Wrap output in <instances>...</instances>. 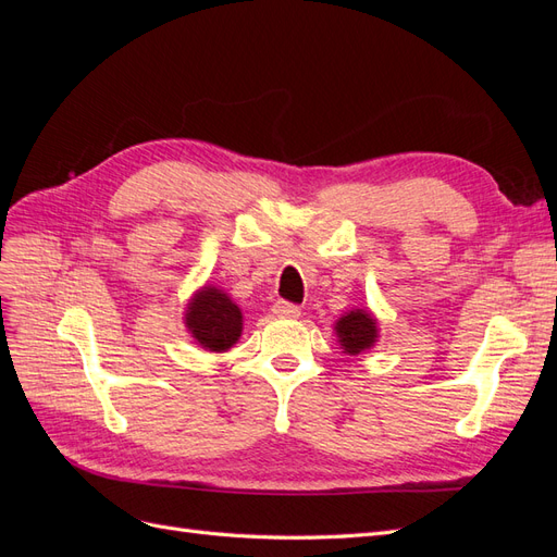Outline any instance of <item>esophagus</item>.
I'll use <instances>...</instances> for the list:
<instances>
[{
    "instance_id": "obj_1",
    "label": "esophagus",
    "mask_w": 557,
    "mask_h": 557,
    "mask_svg": "<svg viewBox=\"0 0 557 557\" xmlns=\"http://www.w3.org/2000/svg\"><path fill=\"white\" fill-rule=\"evenodd\" d=\"M274 313H276V315H281V318H299L301 309H299L297 305H293V301H283V299H278L276 305H274Z\"/></svg>"
}]
</instances>
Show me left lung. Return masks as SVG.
<instances>
[{
  "mask_svg": "<svg viewBox=\"0 0 557 557\" xmlns=\"http://www.w3.org/2000/svg\"><path fill=\"white\" fill-rule=\"evenodd\" d=\"M334 330L344 350L350 352V356H358L360 350L372 348L376 342V320L372 318V313H367L362 309H356L339 318V323H336Z\"/></svg>",
  "mask_w": 557,
  "mask_h": 557,
  "instance_id": "1",
  "label": "left lung"
}]
</instances>
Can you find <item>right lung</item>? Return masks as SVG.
Here are the masks:
<instances>
[{
    "label": "right lung",
    "mask_w": 557,
    "mask_h": 557,
    "mask_svg": "<svg viewBox=\"0 0 557 557\" xmlns=\"http://www.w3.org/2000/svg\"><path fill=\"white\" fill-rule=\"evenodd\" d=\"M185 325L207 350H227L242 336V311L225 293L205 288L188 305Z\"/></svg>",
    "instance_id": "1"
}]
</instances>
